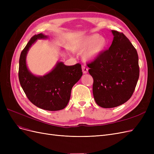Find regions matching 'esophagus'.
I'll return each instance as SVG.
<instances>
[{
  "mask_svg": "<svg viewBox=\"0 0 154 154\" xmlns=\"http://www.w3.org/2000/svg\"><path fill=\"white\" fill-rule=\"evenodd\" d=\"M82 71L84 74H87L88 72V69L84 66H82Z\"/></svg>",
  "mask_w": 154,
  "mask_h": 154,
  "instance_id": "obj_1",
  "label": "esophagus"
}]
</instances>
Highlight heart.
Returning <instances> with one entry per match:
<instances>
[{"instance_id":"1","label":"heart","mask_w":154,"mask_h":154,"mask_svg":"<svg viewBox=\"0 0 154 154\" xmlns=\"http://www.w3.org/2000/svg\"><path fill=\"white\" fill-rule=\"evenodd\" d=\"M109 45V40L105 36L93 34L78 40L72 49L76 52L83 53V58L86 61H92L103 54Z\"/></svg>"}]
</instances>
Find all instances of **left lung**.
Here are the masks:
<instances>
[{
	"instance_id": "left-lung-1",
	"label": "left lung",
	"mask_w": 154,
	"mask_h": 154,
	"mask_svg": "<svg viewBox=\"0 0 154 154\" xmlns=\"http://www.w3.org/2000/svg\"><path fill=\"white\" fill-rule=\"evenodd\" d=\"M111 31L114 38L109 49L87 64L94 80V98L103 108H114L127 102L139 76L136 49L122 32Z\"/></svg>"
}]
</instances>
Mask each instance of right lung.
<instances>
[{
    "mask_svg": "<svg viewBox=\"0 0 154 154\" xmlns=\"http://www.w3.org/2000/svg\"><path fill=\"white\" fill-rule=\"evenodd\" d=\"M42 33L34 35L22 50L19 59L18 78L27 98L40 109L56 111L63 109L71 97V89L81 78L82 66H66L58 62L54 67L44 76H36L31 72L26 63L27 54L32 44L38 39H47Z\"/></svg>",
    "mask_w": 154,
    "mask_h": 154,
    "instance_id": "1",
    "label": "right lung"
}]
</instances>
